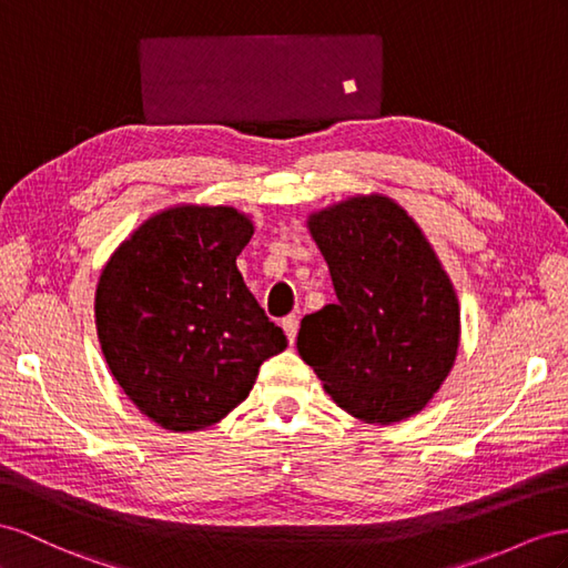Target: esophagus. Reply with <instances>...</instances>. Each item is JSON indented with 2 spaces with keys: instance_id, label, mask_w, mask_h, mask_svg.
Returning a JSON list of instances; mask_svg holds the SVG:
<instances>
[{
  "instance_id": "obj_1",
  "label": "esophagus",
  "mask_w": 568,
  "mask_h": 568,
  "mask_svg": "<svg viewBox=\"0 0 568 568\" xmlns=\"http://www.w3.org/2000/svg\"><path fill=\"white\" fill-rule=\"evenodd\" d=\"M281 326H283V331H285V336H287L290 345H293V343H295V338H297V326H300L297 316H285Z\"/></svg>"
}]
</instances>
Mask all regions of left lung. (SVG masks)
Returning a JSON list of instances; mask_svg holds the SVG:
<instances>
[{
  "label": "left lung",
  "instance_id": "obj_1",
  "mask_svg": "<svg viewBox=\"0 0 568 568\" xmlns=\"http://www.w3.org/2000/svg\"><path fill=\"white\" fill-rule=\"evenodd\" d=\"M336 304L302 318L297 353L359 423L394 425L434 398L456 365L460 304L425 232L386 194L307 215Z\"/></svg>",
  "mask_w": 568,
  "mask_h": 568
}]
</instances>
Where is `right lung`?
Wrapping results in <instances>:
<instances>
[{"instance_id":"1","label":"right lung","mask_w":568,"mask_h":568,"mask_svg":"<svg viewBox=\"0 0 568 568\" xmlns=\"http://www.w3.org/2000/svg\"><path fill=\"white\" fill-rule=\"evenodd\" d=\"M254 221L225 203H174L112 252L95 287L108 369L136 410L170 432L221 423L250 396L285 333L237 268Z\"/></svg>"}]
</instances>
